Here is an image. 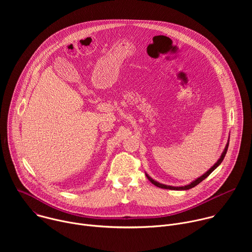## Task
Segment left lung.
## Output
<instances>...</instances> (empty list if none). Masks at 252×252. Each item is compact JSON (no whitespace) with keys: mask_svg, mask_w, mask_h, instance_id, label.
Segmentation results:
<instances>
[{"mask_svg":"<svg viewBox=\"0 0 252 252\" xmlns=\"http://www.w3.org/2000/svg\"><path fill=\"white\" fill-rule=\"evenodd\" d=\"M228 143H229V141L227 142V145H226V147H225V149H224V151H223V153H222V155H221V157H220V158L218 160V162L217 163H214V165L209 169V170H207L204 174H202L200 177H198V178H196L194 182H192L191 184H189V185H188V186H186V187H170V186H165V185H161V184H159V183H158V182H156V181H154V179L151 177V176H149V174H147L146 173V175H147V177L149 178V181L152 183V184H154L155 186H157L158 188H160V189H173V190H187V189H192V188H194L195 186H197L198 184H200L203 179H205L215 168H217L221 162H222V160H223V158H224V157H225V155H226V152H227V149H228Z\"/></svg>","mask_w":252,"mask_h":252,"instance_id":"1","label":"left lung"}]
</instances>
